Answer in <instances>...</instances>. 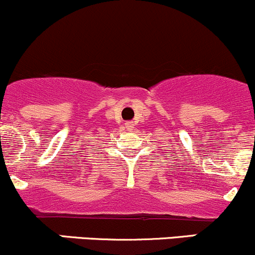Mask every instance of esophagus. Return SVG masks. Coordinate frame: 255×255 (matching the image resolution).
Instances as JSON below:
<instances>
[{
	"mask_svg": "<svg viewBox=\"0 0 255 255\" xmlns=\"http://www.w3.org/2000/svg\"><path fill=\"white\" fill-rule=\"evenodd\" d=\"M125 126H126V129L127 130H133V128H134V123L133 122H127Z\"/></svg>",
	"mask_w": 255,
	"mask_h": 255,
	"instance_id": "obj_1",
	"label": "esophagus"
}]
</instances>
